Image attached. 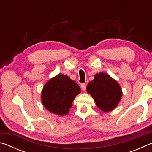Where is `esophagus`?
I'll list each match as a JSON object with an SVG mask.
<instances>
[{
	"mask_svg": "<svg viewBox=\"0 0 152 152\" xmlns=\"http://www.w3.org/2000/svg\"><path fill=\"white\" fill-rule=\"evenodd\" d=\"M81 88H82V91H86V85L84 83H83V84H81Z\"/></svg>",
	"mask_w": 152,
	"mask_h": 152,
	"instance_id": "1",
	"label": "esophagus"
}]
</instances>
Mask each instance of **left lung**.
Returning a JSON list of instances; mask_svg holds the SVG:
<instances>
[{
  "label": "left lung",
  "mask_w": 152,
  "mask_h": 152,
  "mask_svg": "<svg viewBox=\"0 0 152 152\" xmlns=\"http://www.w3.org/2000/svg\"><path fill=\"white\" fill-rule=\"evenodd\" d=\"M86 91L94 99L97 107L104 112L114 109L122 96L121 88L117 82L102 72L94 76L93 80L87 85Z\"/></svg>",
  "instance_id": "8db88e82"
}]
</instances>
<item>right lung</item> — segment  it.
Here are the masks:
<instances>
[{"label":"right lung","instance_id":"right-lung-1","mask_svg":"<svg viewBox=\"0 0 152 152\" xmlns=\"http://www.w3.org/2000/svg\"><path fill=\"white\" fill-rule=\"evenodd\" d=\"M80 88L76 82L63 74H58L48 81L42 92V103L49 111L66 115Z\"/></svg>","mask_w":152,"mask_h":152}]
</instances>
